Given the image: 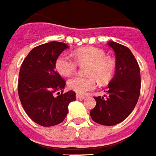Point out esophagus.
<instances>
[{"mask_svg": "<svg viewBox=\"0 0 156 156\" xmlns=\"http://www.w3.org/2000/svg\"><path fill=\"white\" fill-rule=\"evenodd\" d=\"M76 98L78 99H84L86 98V97L84 95H80V94H76Z\"/></svg>", "mask_w": 156, "mask_h": 156, "instance_id": "esophagus-1", "label": "esophagus"}]
</instances>
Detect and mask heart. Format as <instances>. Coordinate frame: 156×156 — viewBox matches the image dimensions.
I'll list each match as a JSON object with an SVG mask.
<instances>
[{
    "label": "heart",
    "instance_id": "heart-1",
    "mask_svg": "<svg viewBox=\"0 0 156 156\" xmlns=\"http://www.w3.org/2000/svg\"><path fill=\"white\" fill-rule=\"evenodd\" d=\"M79 64L88 63L86 73L89 76H76L68 82V87L78 94H84L97 87L96 78L101 83L109 81L115 70V62L105 55L104 51L94 47H84L74 51ZM77 63L67 54H61L55 60V68L59 74L69 76L76 70Z\"/></svg>",
    "mask_w": 156,
    "mask_h": 156
}]
</instances>
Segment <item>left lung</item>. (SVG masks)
Returning a JSON list of instances; mask_svg holds the SVG:
<instances>
[{"mask_svg": "<svg viewBox=\"0 0 156 156\" xmlns=\"http://www.w3.org/2000/svg\"><path fill=\"white\" fill-rule=\"evenodd\" d=\"M108 45L115 53V74L105 91L108 93L106 98H94L97 104L90 116L98 124L114 126L125 120L134 109L140 95L141 76L138 62L128 47L113 41Z\"/></svg>", "mask_w": 156, "mask_h": 156, "instance_id": "8db88e82", "label": "left lung"}]
</instances>
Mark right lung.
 Instances as JSON below:
<instances>
[{
  "label": "right lung",
  "instance_id": "1",
  "mask_svg": "<svg viewBox=\"0 0 156 156\" xmlns=\"http://www.w3.org/2000/svg\"><path fill=\"white\" fill-rule=\"evenodd\" d=\"M68 46L50 42L34 47L23 61L19 72L18 96L27 115L42 126L61 123L68 113V105L76 93H54L65 87V81L55 71V60Z\"/></svg>",
  "mask_w": 156,
  "mask_h": 156
}]
</instances>
